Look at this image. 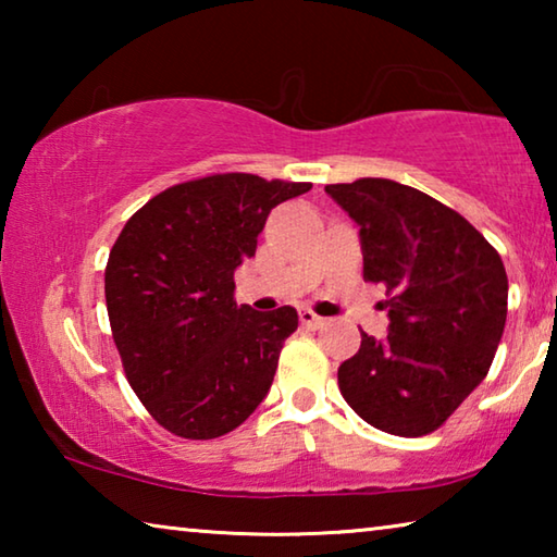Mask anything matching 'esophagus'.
<instances>
[{
	"label": "esophagus",
	"instance_id": "obj_1",
	"mask_svg": "<svg viewBox=\"0 0 557 557\" xmlns=\"http://www.w3.org/2000/svg\"><path fill=\"white\" fill-rule=\"evenodd\" d=\"M299 322H301V326H305V329H322L324 326V319L317 317L312 309H301Z\"/></svg>",
	"mask_w": 557,
	"mask_h": 557
}]
</instances>
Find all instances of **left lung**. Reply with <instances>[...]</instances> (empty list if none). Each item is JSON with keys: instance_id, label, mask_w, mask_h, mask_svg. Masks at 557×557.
Instances as JSON below:
<instances>
[{"instance_id": "8db88e82", "label": "left lung", "mask_w": 557, "mask_h": 557, "mask_svg": "<svg viewBox=\"0 0 557 557\" xmlns=\"http://www.w3.org/2000/svg\"><path fill=\"white\" fill-rule=\"evenodd\" d=\"M324 191L358 223L363 280L385 285L391 326L361 334L338 366V391L358 418L398 437L447 422L486 379L502 342L508 277L502 256L465 215L391 178Z\"/></svg>"}]
</instances>
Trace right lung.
Instances as JSON below:
<instances>
[{
    "mask_svg": "<svg viewBox=\"0 0 557 557\" xmlns=\"http://www.w3.org/2000/svg\"><path fill=\"white\" fill-rule=\"evenodd\" d=\"M309 188L240 172L191 178L149 199L112 245V338L132 391L172 435L221 437L268 395L299 317L235 305L233 272L256 256L270 211Z\"/></svg>",
    "mask_w": 557,
    "mask_h": 557,
    "instance_id": "add662e5",
    "label": "right lung"
}]
</instances>
